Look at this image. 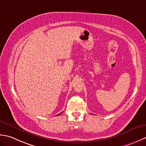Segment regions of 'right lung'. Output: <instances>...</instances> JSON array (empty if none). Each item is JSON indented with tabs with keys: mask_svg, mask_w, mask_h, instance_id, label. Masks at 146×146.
<instances>
[{
	"mask_svg": "<svg viewBox=\"0 0 146 146\" xmlns=\"http://www.w3.org/2000/svg\"><path fill=\"white\" fill-rule=\"evenodd\" d=\"M60 114H59V115H60Z\"/></svg>",
	"mask_w": 146,
	"mask_h": 146,
	"instance_id": "obj_1",
	"label": "right lung"
}]
</instances>
